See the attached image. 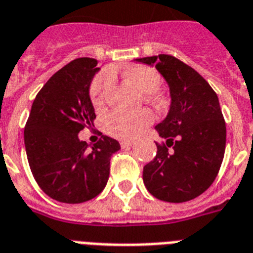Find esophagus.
<instances>
[{
    "mask_svg": "<svg viewBox=\"0 0 253 253\" xmlns=\"http://www.w3.org/2000/svg\"><path fill=\"white\" fill-rule=\"evenodd\" d=\"M120 145H121V147H123V149H129V147L133 145V141H123Z\"/></svg>",
    "mask_w": 253,
    "mask_h": 253,
    "instance_id": "34e87169",
    "label": "esophagus"
}]
</instances>
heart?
<instances>
[{
  "label": "heart",
  "mask_w": 253,
  "mask_h": 253,
  "mask_svg": "<svg viewBox=\"0 0 253 253\" xmlns=\"http://www.w3.org/2000/svg\"><path fill=\"white\" fill-rule=\"evenodd\" d=\"M124 77L130 84L145 95L154 94L161 84V76L157 70L149 66L133 65L123 72ZM112 84V73H100L91 84L90 95L95 108H102L106 102V96ZM154 117L149 111L138 112H112L104 120V129L110 136L119 139L136 138L153 123Z\"/></svg>",
  "instance_id": "1"
}]
</instances>
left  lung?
Listing matches in <instances>:
<instances>
[{
	"mask_svg": "<svg viewBox=\"0 0 253 253\" xmlns=\"http://www.w3.org/2000/svg\"><path fill=\"white\" fill-rule=\"evenodd\" d=\"M155 66L169 84L171 104L155 130V158L143 167V184L167 203L196 199L213 184L226 147V124L217 94L195 69L169 54L136 58Z\"/></svg>",
	"mask_w": 253,
	"mask_h": 253,
	"instance_id": "1",
	"label": "left lung"
}]
</instances>
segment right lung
<instances>
[{
  "label": "right lung",
  "mask_w": 253,
  "mask_h": 253,
  "mask_svg": "<svg viewBox=\"0 0 253 253\" xmlns=\"http://www.w3.org/2000/svg\"><path fill=\"white\" fill-rule=\"evenodd\" d=\"M95 58L73 60L36 95L24 128V146L36 183L50 199L81 204L104 189L110 159L120 143L102 136L92 147L78 138L94 125L90 86L99 72Z\"/></svg>",
  "instance_id": "obj_1"
}]
</instances>
